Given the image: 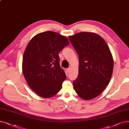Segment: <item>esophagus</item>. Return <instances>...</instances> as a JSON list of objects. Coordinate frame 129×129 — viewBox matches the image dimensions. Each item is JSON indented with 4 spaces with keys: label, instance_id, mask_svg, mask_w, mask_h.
I'll list each match as a JSON object with an SVG mask.
<instances>
[{
    "label": "esophagus",
    "instance_id": "34e87169",
    "mask_svg": "<svg viewBox=\"0 0 129 129\" xmlns=\"http://www.w3.org/2000/svg\"><path fill=\"white\" fill-rule=\"evenodd\" d=\"M66 71H67V72H68L69 73H70V72H71V68H69L68 69H66Z\"/></svg>",
    "mask_w": 129,
    "mask_h": 129
}]
</instances>
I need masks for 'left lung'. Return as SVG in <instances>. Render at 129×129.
Returning <instances> with one entry per match:
<instances>
[{
	"instance_id": "obj_1",
	"label": "left lung",
	"mask_w": 129,
	"mask_h": 129,
	"mask_svg": "<svg viewBox=\"0 0 129 129\" xmlns=\"http://www.w3.org/2000/svg\"><path fill=\"white\" fill-rule=\"evenodd\" d=\"M69 38L79 58L74 88L82 99H94L104 90L112 75L114 63L110 48L95 33L81 32Z\"/></svg>"
}]
</instances>
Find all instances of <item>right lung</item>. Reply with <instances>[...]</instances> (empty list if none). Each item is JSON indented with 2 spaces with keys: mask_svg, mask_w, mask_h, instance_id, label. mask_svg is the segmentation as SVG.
Listing matches in <instances>:
<instances>
[{
  "mask_svg": "<svg viewBox=\"0 0 129 129\" xmlns=\"http://www.w3.org/2000/svg\"><path fill=\"white\" fill-rule=\"evenodd\" d=\"M69 44L65 36L51 31L37 34L28 44L22 69L28 84L39 96L49 98L60 90L66 76L58 53Z\"/></svg>",
  "mask_w": 129,
  "mask_h": 129,
  "instance_id": "add662e5",
  "label": "right lung"
}]
</instances>
